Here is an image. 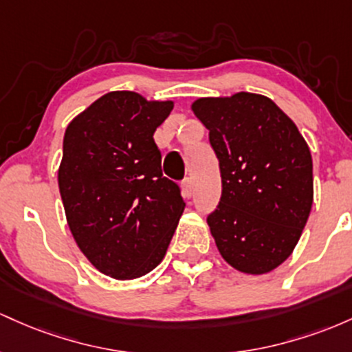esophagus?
Returning <instances> with one entry per match:
<instances>
[{
  "label": "esophagus",
  "instance_id": "obj_1",
  "mask_svg": "<svg viewBox=\"0 0 352 352\" xmlns=\"http://www.w3.org/2000/svg\"><path fill=\"white\" fill-rule=\"evenodd\" d=\"M192 192H195V183H192L191 177L183 181V195L184 197H191Z\"/></svg>",
  "mask_w": 352,
  "mask_h": 352
}]
</instances>
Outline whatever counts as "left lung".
Segmentation results:
<instances>
[{
	"label": "left lung",
	"mask_w": 352,
	"mask_h": 352,
	"mask_svg": "<svg viewBox=\"0 0 352 352\" xmlns=\"http://www.w3.org/2000/svg\"><path fill=\"white\" fill-rule=\"evenodd\" d=\"M192 113L209 129L223 195L208 218L219 254L261 276L293 254L313 206V157L298 126L267 96L248 91L197 98Z\"/></svg>",
	"instance_id": "8db88e82"
}]
</instances>
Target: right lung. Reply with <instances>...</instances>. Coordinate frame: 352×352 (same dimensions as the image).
Wrapping results in <instances>:
<instances>
[{"instance_id": "obj_1", "label": "right lung", "mask_w": 352, "mask_h": 352, "mask_svg": "<svg viewBox=\"0 0 352 352\" xmlns=\"http://www.w3.org/2000/svg\"><path fill=\"white\" fill-rule=\"evenodd\" d=\"M173 106L111 91L66 128L58 184L69 231L86 259L118 281L163 261L186 206L163 177L153 140Z\"/></svg>"}]
</instances>
